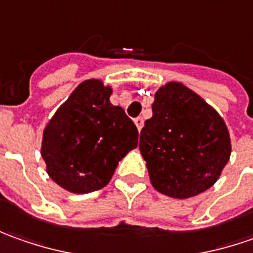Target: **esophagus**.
Segmentation results:
<instances>
[{
	"label": "esophagus",
	"mask_w": 253,
	"mask_h": 253,
	"mask_svg": "<svg viewBox=\"0 0 253 253\" xmlns=\"http://www.w3.org/2000/svg\"><path fill=\"white\" fill-rule=\"evenodd\" d=\"M134 123H135V126H137V128H138V131H140V130H141V128H143V126H144L143 118H140V116H138V118H135Z\"/></svg>",
	"instance_id": "34e87169"
}]
</instances>
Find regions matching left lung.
Masks as SVG:
<instances>
[{"instance_id":"obj_1","label":"left lung","mask_w":253,"mask_h":253,"mask_svg":"<svg viewBox=\"0 0 253 253\" xmlns=\"http://www.w3.org/2000/svg\"><path fill=\"white\" fill-rule=\"evenodd\" d=\"M140 151L153 186L162 195L187 199L220 178L230 160V134L220 115L199 95L169 83L155 93Z\"/></svg>"}]
</instances>
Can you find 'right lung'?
I'll return each instance as SVG.
<instances>
[{
    "mask_svg": "<svg viewBox=\"0 0 253 253\" xmlns=\"http://www.w3.org/2000/svg\"><path fill=\"white\" fill-rule=\"evenodd\" d=\"M109 86L96 80L80 84L43 133L42 157L57 185L89 193L109 183L119 161L137 147L138 130Z\"/></svg>",
    "mask_w": 253,
    "mask_h": 253,
    "instance_id": "1",
    "label": "right lung"
}]
</instances>
